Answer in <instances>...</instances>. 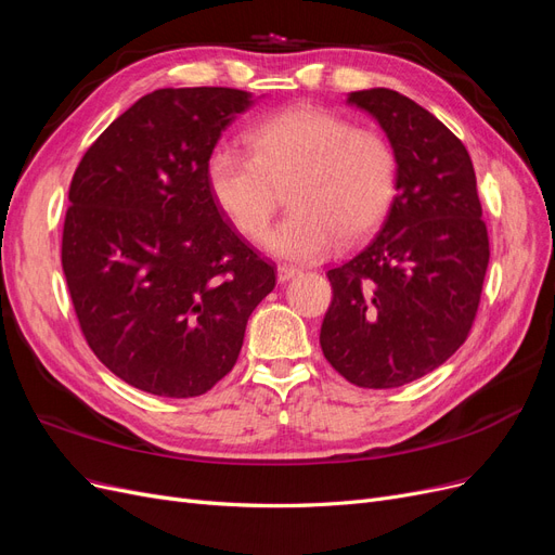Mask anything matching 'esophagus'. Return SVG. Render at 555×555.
<instances>
[{"label": "esophagus", "mask_w": 555, "mask_h": 555, "mask_svg": "<svg viewBox=\"0 0 555 555\" xmlns=\"http://www.w3.org/2000/svg\"><path fill=\"white\" fill-rule=\"evenodd\" d=\"M296 275H300V268H296V266H287V263H282V266H278V282H289L292 278H296Z\"/></svg>", "instance_id": "esophagus-1"}]
</instances>
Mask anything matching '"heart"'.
Returning <instances> with one entry per match:
<instances>
[{"label":"heart","mask_w":555,"mask_h":555,"mask_svg":"<svg viewBox=\"0 0 555 555\" xmlns=\"http://www.w3.org/2000/svg\"><path fill=\"white\" fill-rule=\"evenodd\" d=\"M249 147L217 145L206 164L215 204L243 236L259 241L287 190L289 215L268 233L266 249L292 261H317L338 243H354L389 210L398 159L375 129L312 104L266 117Z\"/></svg>","instance_id":"1"}]
</instances>
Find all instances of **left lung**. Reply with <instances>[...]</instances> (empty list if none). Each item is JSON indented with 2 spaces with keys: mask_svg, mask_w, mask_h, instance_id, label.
I'll list each match as a JSON object with an SVG mask.
<instances>
[{
  "mask_svg": "<svg viewBox=\"0 0 555 555\" xmlns=\"http://www.w3.org/2000/svg\"><path fill=\"white\" fill-rule=\"evenodd\" d=\"M398 159L396 196L375 236L326 273L333 300L319 345L347 382L393 389L456 351L479 308L489 268L475 166L465 145L400 92H351Z\"/></svg>",
  "mask_w": 555,
  "mask_h": 555,
  "instance_id": "obj_1",
  "label": "left lung"
}]
</instances>
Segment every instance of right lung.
<instances>
[{"instance_id": "obj_1", "label": "right lung", "mask_w": 555, "mask_h": 555, "mask_svg": "<svg viewBox=\"0 0 555 555\" xmlns=\"http://www.w3.org/2000/svg\"><path fill=\"white\" fill-rule=\"evenodd\" d=\"M255 99L233 88L141 96L82 155L69 188L62 271L82 335L113 375L164 398L210 391L275 287L227 220L206 164Z\"/></svg>"}]
</instances>
